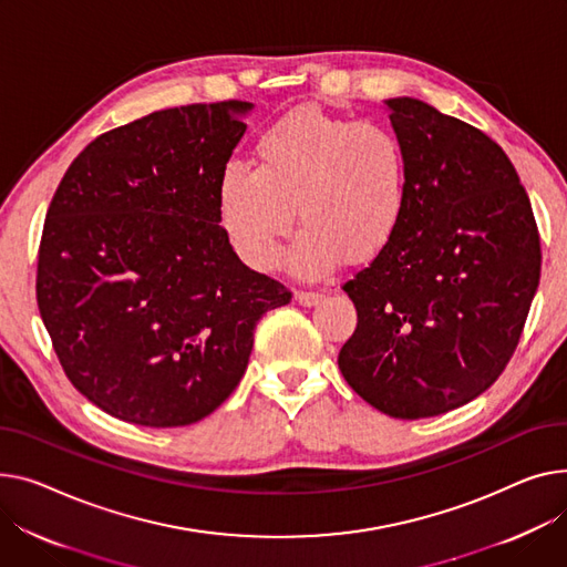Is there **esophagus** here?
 <instances>
[{
    "label": "esophagus",
    "mask_w": 567,
    "mask_h": 567,
    "mask_svg": "<svg viewBox=\"0 0 567 567\" xmlns=\"http://www.w3.org/2000/svg\"><path fill=\"white\" fill-rule=\"evenodd\" d=\"M296 303L298 306H306V308H312V306H317L319 300L323 298V293L321 291H296Z\"/></svg>",
    "instance_id": "34e87169"
}]
</instances>
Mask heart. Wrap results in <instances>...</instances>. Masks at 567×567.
<instances>
[{"label":"heart","instance_id":"b5f03b06","mask_svg":"<svg viewBox=\"0 0 567 567\" xmlns=\"http://www.w3.org/2000/svg\"><path fill=\"white\" fill-rule=\"evenodd\" d=\"M218 218L237 252L257 271H274L291 233L289 267L303 278L379 255L399 233L408 207V162L399 136L379 123L298 106L264 130L255 168L225 166L216 186Z\"/></svg>","mask_w":567,"mask_h":567}]
</instances>
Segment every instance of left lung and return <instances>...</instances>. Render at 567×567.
Wrapping results in <instances>:
<instances>
[{
	"instance_id": "left-lung-1",
	"label": "left lung",
	"mask_w": 567,
	"mask_h": 567,
	"mask_svg": "<svg viewBox=\"0 0 567 567\" xmlns=\"http://www.w3.org/2000/svg\"><path fill=\"white\" fill-rule=\"evenodd\" d=\"M385 104L408 207L394 239L344 282L358 326L337 362L375 410L422 420L470 403L506 369L538 289L540 237L493 138L422 100Z\"/></svg>"
}]
</instances>
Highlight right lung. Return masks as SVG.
<instances>
[{
	"label": "right lung",
	"instance_id": "1",
	"mask_svg": "<svg viewBox=\"0 0 567 567\" xmlns=\"http://www.w3.org/2000/svg\"><path fill=\"white\" fill-rule=\"evenodd\" d=\"M250 109L186 104L111 130L50 203L38 310L70 383L111 417L150 429L207 417L239 385L261 315L291 300L218 225V177Z\"/></svg>",
	"mask_w": 567,
	"mask_h": 567
}]
</instances>
